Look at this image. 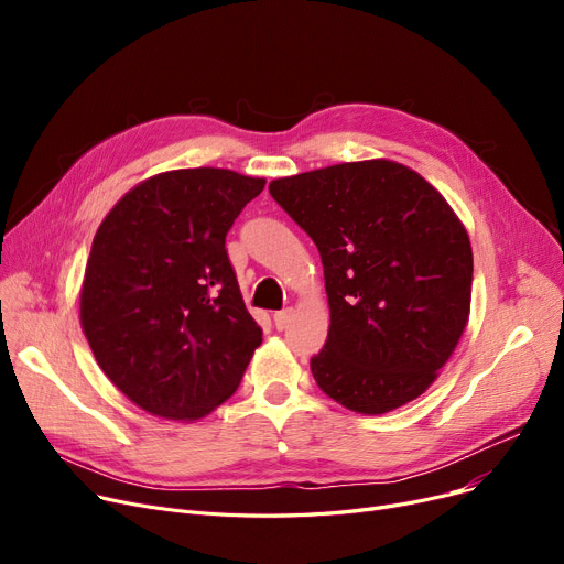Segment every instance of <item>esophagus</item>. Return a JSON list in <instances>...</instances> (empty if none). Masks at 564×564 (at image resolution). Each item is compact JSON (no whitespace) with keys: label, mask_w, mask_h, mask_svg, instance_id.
<instances>
[{"label":"esophagus","mask_w":564,"mask_h":564,"mask_svg":"<svg viewBox=\"0 0 564 564\" xmlns=\"http://www.w3.org/2000/svg\"><path fill=\"white\" fill-rule=\"evenodd\" d=\"M290 319H292V308H283V311L274 313V324H276L279 332H283L288 327Z\"/></svg>","instance_id":"obj_1"}]
</instances>
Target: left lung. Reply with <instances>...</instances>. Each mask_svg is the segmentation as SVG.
I'll list each match as a JSON object with an SVG mask.
<instances>
[{
	"label": "left lung",
	"mask_w": 564,
	"mask_h": 564,
	"mask_svg": "<svg viewBox=\"0 0 564 564\" xmlns=\"http://www.w3.org/2000/svg\"><path fill=\"white\" fill-rule=\"evenodd\" d=\"M270 194L315 242L332 311L317 387L377 416L423 395L470 313L473 251L448 200L393 160L276 177Z\"/></svg>",
	"instance_id": "8db88e82"
}]
</instances>
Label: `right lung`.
Returning a JSON list of instances; mask_svg holds the SVG:
<instances>
[{
    "instance_id": "right-lung-1",
    "label": "right lung",
    "mask_w": 564,
    "mask_h": 564,
    "mask_svg": "<svg viewBox=\"0 0 564 564\" xmlns=\"http://www.w3.org/2000/svg\"><path fill=\"white\" fill-rule=\"evenodd\" d=\"M264 177L177 169L132 187L102 219L79 292L82 332L113 387L166 421L226 402L262 343L226 232Z\"/></svg>"
}]
</instances>
